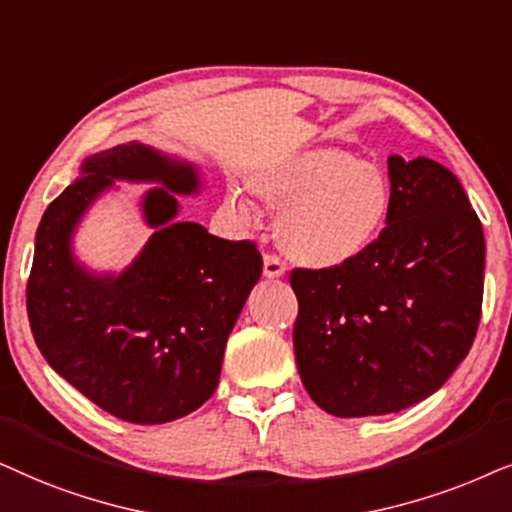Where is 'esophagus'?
<instances>
[{
  "label": "esophagus",
  "instance_id": "1",
  "mask_svg": "<svg viewBox=\"0 0 512 512\" xmlns=\"http://www.w3.org/2000/svg\"><path fill=\"white\" fill-rule=\"evenodd\" d=\"M285 274V264L276 255H264V276L281 278Z\"/></svg>",
  "mask_w": 512,
  "mask_h": 512
}]
</instances>
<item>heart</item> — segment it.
<instances>
[{"label": "heart", "mask_w": 512, "mask_h": 512, "mask_svg": "<svg viewBox=\"0 0 512 512\" xmlns=\"http://www.w3.org/2000/svg\"><path fill=\"white\" fill-rule=\"evenodd\" d=\"M250 192L281 208L276 241L292 262L337 269L374 245L393 208V182L379 163L342 147H318L267 161L248 175ZM231 213L248 220L236 192L224 196Z\"/></svg>", "instance_id": "heart-1"}]
</instances>
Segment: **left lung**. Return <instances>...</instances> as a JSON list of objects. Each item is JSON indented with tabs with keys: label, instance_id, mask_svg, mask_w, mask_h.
Masks as SVG:
<instances>
[{
	"label": "left lung",
	"instance_id": "left-lung-1",
	"mask_svg": "<svg viewBox=\"0 0 512 512\" xmlns=\"http://www.w3.org/2000/svg\"><path fill=\"white\" fill-rule=\"evenodd\" d=\"M393 208L358 260L292 269L297 370L335 417L407 410L468 356L485 288V234L461 182L438 161L388 156Z\"/></svg>",
	"mask_w": 512,
	"mask_h": 512
}]
</instances>
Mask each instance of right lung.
I'll use <instances>...</instances> for the list:
<instances>
[{
  "label": "right lung",
  "instance_id": "right-lung-1",
  "mask_svg": "<svg viewBox=\"0 0 512 512\" xmlns=\"http://www.w3.org/2000/svg\"><path fill=\"white\" fill-rule=\"evenodd\" d=\"M114 179L159 181L143 212L155 234L119 277L71 255L80 215ZM192 163L140 142L88 156L81 177L46 208L27 278V318L53 370L112 417L166 424L199 410L220 381L224 346L262 276L252 241H224L177 222L175 194L199 192Z\"/></svg>",
  "mask_w": 512,
  "mask_h": 512
}]
</instances>
